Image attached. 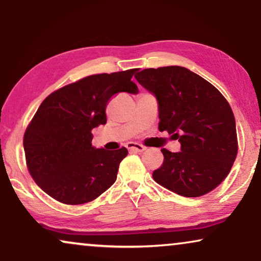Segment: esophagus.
Wrapping results in <instances>:
<instances>
[{"instance_id": "34e87169", "label": "esophagus", "mask_w": 261, "mask_h": 261, "mask_svg": "<svg viewBox=\"0 0 261 261\" xmlns=\"http://www.w3.org/2000/svg\"><path fill=\"white\" fill-rule=\"evenodd\" d=\"M126 148L128 150L131 151H136V152H142L144 150V147L142 144H138V143H134V142H130V143L126 144Z\"/></svg>"}]
</instances>
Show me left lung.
Returning <instances> with one entry per match:
<instances>
[{"instance_id": "left-lung-1", "label": "left lung", "mask_w": 261, "mask_h": 261, "mask_svg": "<svg viewBox=\"0 0 261 261\" xmlns=\"http://www.w3.org/2000/svg\"><path fill=\"white\" fill-rule=\"evenodd\" d=\"M135 77L155 95L159 130L179 140L181 151L161 149L152 173L160 185L184 197H200L220 185L238 155L231 107L216 87L178 65L144 69Z\"/></svg>"}]
</instances>
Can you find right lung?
Segmentation results:
<instances>
[{"label": "right lung", "instance_id": "right-lung-1", "mask_svg": "<svg viewBox=\"0 0 261 261\" xmlns=\"http://www.w3.org/2000/svg\"><path fill=\"white\" fill-rule=\"evenodd\" d=\"M137 69L96 74L51 93L41 102L23 136L26 163L38 186L69 205L94 200L117 179L126 148L92 145V130L106 124V106L114 94H137L131 81Z\"/></svg>", "mask_w": 261, "mask_h": 261}]
</instances>
